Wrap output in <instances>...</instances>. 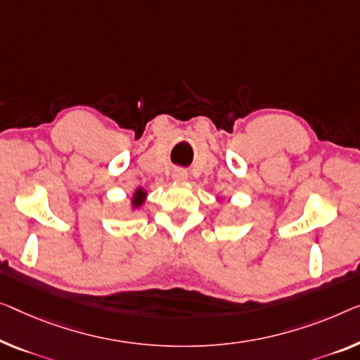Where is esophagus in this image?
<instances>
[{
    "instance_id": "esophagus-1",
    "label": "esophagus",
    "mask_w": 360,
    "mask_h": 360,
    "mask_svg": "<svg viewBox=\"0 0 360 360\" xmlns=\"http://www.w3.org/2000/svg\"><path fill=\"white\" fill-rule=\"evenodd\" d=\"M173 179H174V181H178V182L186 181V179H187V171L181 169V168L174 169V171H173Z\"/></svg>"
}]
</instances>
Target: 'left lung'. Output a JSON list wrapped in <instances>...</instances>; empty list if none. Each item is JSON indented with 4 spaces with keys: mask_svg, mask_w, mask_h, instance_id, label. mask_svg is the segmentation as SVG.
<instances>
[{
    "mask_svg": "<svg viewBox=\"0 0 360 360\" xmlns=\"http://www.w3.org/2000/svg\"><path fill=\"white\" fill-rule=\"evenodd\" d=\"M218 200H219V197H218Z\"/></svg>",
    "mask_w": 360,
    "mask_h": 360,
    "instance_id": "1",
    "label": "left lung"
}]
</instances>
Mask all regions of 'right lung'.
Wrapping results in <instances>:
<instances>
[{"mask_svg": "<svg viewBox=\"0 0 360 360\" xmlns=\"http://www.w3.org/2000/svg\"><path fill=\"white\" fill-rule=\"evenodd\" d=\"M147 195H148V192L143 189V187H137V189H134L132 195H131V202H129V210L134 213V212H137L139 208H142V205L147 200Z\"/></svg>", "mask_w": 360, "mask_h": 360, "instance_id": "add662e5", "label": "right lung"}]
</instances>
